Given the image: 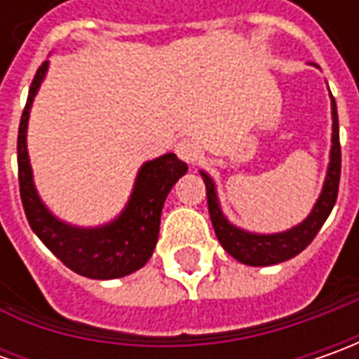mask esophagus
<instances>
[{
	"instance_id": "obj_1",
	"label": "esophagus",
	"mask_w": 359,
	"mask_h": 359,
	"mask_svg": "<svg viewBox=\"0 0 359 359\" xmlns=\"http://www.w3.org/2000/svg\"><path fill=\"white\" fill-rule=\"evenodd\" d=\"M175 154H177V158L184 159L186 163L194 165L201 158V147L194 140H182L180 144L175 145Z\"/></svg>"
}]
</instances>
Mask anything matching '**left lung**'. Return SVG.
Here are the masks:
<instances>
[{"instance_id": "1", "label": "left lung", "mask_w": 359, "mask_h": 359, "mask_svg": "<svg viewBox=\"0 0 359 359\" xmlns=\"http://www.w3.org/2000/svg\"><path fill=\"white\" fill-rule=\"evenodd\" d=\"M332 100V147H330V163L325 172L324 186L320 191V198L316 200L311 212L304 222H299L294 228L285 231H276V233H255L248 229L238 228L231 224L222 205L217 200V189L215 182L208 172L200 170L205 191H208V210L210 217L214 224L215 236L222 243V248L228 252L231 257H236L240 264L245 266H276L296 257L299 252H304L316 233L322 229L327 215L332 214L336 200H338V186H339V172H341V151H339V126H338V107L336 100L330 93Z\"/></svg>"}]
</instances>
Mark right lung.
<instances>
[{
  "label": "right lung",
  "mask_w": 359,
  "mask_h": 359,
  "mask_svg": "<svg viewBox=\"0 0 359 359\" xmlns=\"http://www.w3.org/2000/svg\"><path fill=\"white\" fill-rule=\"evenodd\" d=\"M49 62L37 69L18 133L20 194L27 222L63 266L91 280H116L144 268L159 236V219L168 194L186 175L187 165L175 154H163L145 161L137 170L126 208L111 222L83 228L60 219L37 194L34 170L27 154V123L35 95L48 76Z\"/></svg>",
  "instance_id": "obj_1"
}]
</instances>
